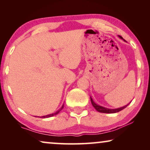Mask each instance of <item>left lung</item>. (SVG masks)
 <instances>
[{
  "label": "left lung",
  "mask_w": 150,
  "mask_h": 150,
  "mask_svg": "<svg viewBox=\"0 0 150 150\" xmlns=\"http://www.w3.org/2000/svg\"><path fill=\"white\" fill-rule=\"evenodd\" d=\"M121 39H122V37L121 36H119ZM91 104L92 105L94 108H95V109L96 110H98V112H103V113H115V112H120L121 110L124 109L128 105V104H127V105L123 106V107H121V108H115V109H110V108H105V107H103V106H100V105H98V104H96L95 102H93V100L92 98H91Z\"/></svg>",
  "instance_id": "1"
}]
</instances>
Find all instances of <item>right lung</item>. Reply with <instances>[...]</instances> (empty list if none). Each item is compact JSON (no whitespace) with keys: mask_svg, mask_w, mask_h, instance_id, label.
Segmentation results:
<instances>
[{"mask_svg":"<svg viewBox=\"0 0 150 150\" xmlns=\"http://www.w3.org/2000/svg\"><path fill=\"white\" fill-rule=\"evenodd\" d=\"M63 105L61 106V108H60V109L59 110H57V112H54V113H52V114H50V115H45V116H42V117H42V118H48V117H52V116H54V115H57L59 113V112L61 111V110L63 109Z\"/></svg>","mask_w":150,"mask_h":150,"instance_id":"1","label":"right lung"}]
</instances>
